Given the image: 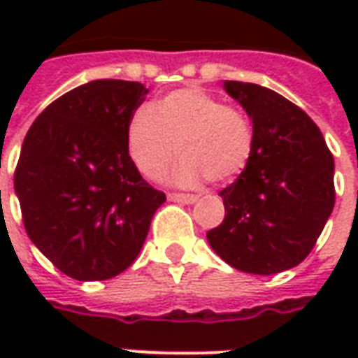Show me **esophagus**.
I'll return each mask as SVG.
<instances>
[{
	"label": "esophagus",
	"instance_id": "1",
	"mask_svg": "<svg viewBox=\"0 0 358 358\" xmlns=\"http://www.w3.org/2000/svg\"><path fill=\"white\" fill-rule=\"evenodd\" d=\"M169 199H171V201L187 203V205H192V203L197 201V197H195V195H189V194H169Z\"/></svg>",
	"mask_w": 358,
	"mask_h": 358
}]
</instances>
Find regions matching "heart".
<instances>
[{"label": "heart", "mask_w": 358, "mask_h": 358, "mask_svg": "<svg viewBox=\"0 0 358 358\" xmlns=\"http://www.w3.org/2000/svg\"><path fill=\"white\" fill-rule=\"evenodd\" d=\"M255 128L245 110L226 105L201 88H180L140 107L126 126V148L143 178L159 180L176 157L172 174L180 186L203 178L228 184L249 164Z\"/></svg>", "instance_id": "1"}]
</instances>
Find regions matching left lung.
I'll use <instances>...</instances> for the list:
<instances>
[{"instance_id": "1", "label": "left lung", "mask_w": 358, "mask_h": 358, "mask_svg": "<svg viewBox=\"0 0 358 358\" xmlns=\"http://www.w3.org/2000/svg\"><path fill=\"white\" fill-rule=\"evenodd\" d=\"M224 90L251 118L255 145L245 171L218 194L226 215L207 240L241 272H284L305 261L330 218L334 157L307 113L280 94L234 80Z\"/></svg>"}]
</instances>
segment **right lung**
<instances>
[{
    "label": "right lung",
    "mask_w": 358,
    "mask_h": 358,
    "mask_svg": "<svg viewBox=\"0 0 358 358\" xmlns=\"http://www.w3.org/2000/svg\"><path fill=\"white\" fill-rule=\"evenodd\" d=\"M149 90L92 80L45 107L15 171L28 238L63 274L109 280L136 261L163 192L141 178L126 126Z\"/></svg>",
    "instance_id": "1"
}]
</instances>
